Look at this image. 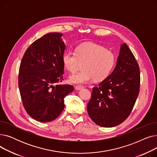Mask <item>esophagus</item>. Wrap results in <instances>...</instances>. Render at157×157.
<instances>
[{
	"label": "esophagus",
	"instance_id": "1",
	"mask_svg": "<svg viewBox=\"0 0 157 157\" xmlns=\"http://www.w3.org/2000/svg\"><path fill=\"white\" fill-rule=\"evenodd\" d=\"M83 88V86H79V85H76V86H75V89L76 90H81V89H82Z\"/></svg>",
	"mask_w": 157,
	"mask_h": 157
}]
</instances>
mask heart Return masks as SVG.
I'll list each match as a JSON object with an SVG mask.
<instances>
[{"label":"heart","instance_id":"b5f03b06","mask_svg":"<svg viewBox=\"0 0 157 157\" xmlns=\"http://www.w3.org/2000/svg\"><path fill=\"white\" fill-rule=\"evenodd\" d=\"M116 61L114 53L104 47L94 43L79 45L75 52L70 49L63 55L65 67L71 73L81 68L82 71L69 77L73 84H85L94 79L102 81L108 77L114 67Z\"/></svg>","mask_w":157,"mask_h":157}]
</instances>
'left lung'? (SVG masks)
<instances>
[{"mask_svg":"<svg viewBox=\"0 0 157 157\" xmlns=\"http://www.w3.org/2000/svg\"><path fill=\"white\" fill-rule=\"evenodd\" d=\"M139 88V65L128 46L123 43L112 73L97 87L93 88L87 105L90 118L104 127L120 124L132 110Z\"/></svg>","mask_w":157,"mask_h":157,"instance_id":"obj_1","label":"left lung"}]
</instances>
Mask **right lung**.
Here are the masks:
<instances>
[{
    "label": "right lung",
    "instance_id": "right-lung-1",
    "mask_svg": "<svg viewBox=\"0 0 157 157\" xmlns=\"http://www.w3.org/2000/svg\"><path fill=\"white\" fill-rule=\"evenodd\" d=\"M60 33H49L33 43L24 53L18 74V86L24 108L40 122L55 120L64 108V98L72 85L63 80L65 44Z\"/></svg>",
    "mask_w": 157,
    "mask_h": 157
}]
</instances>
